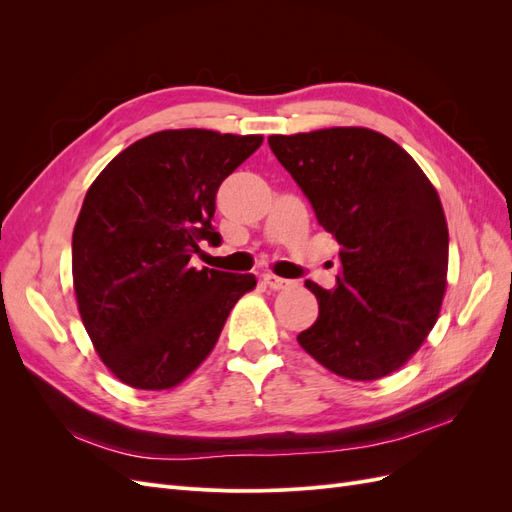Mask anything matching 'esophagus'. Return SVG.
Returning a JSON list of instances; mask_svg holds the SVG:
<instances>
[{"label":"esophagus","instance_id":"esophagus-1","mask_svg":"<svg viewBox=\"0 0 512 512\" xmlns=\"http://www.w3.org/2000/svg\"><path fill=\"white\" fill-rule=\"evenodd\" d=\"M262 282H265L271 290H284V288L292 286L290 280H284V277H277V275H271V273L262 277Z\"/></svg>","mask_w":512,"mask_h":512}]
</instances>
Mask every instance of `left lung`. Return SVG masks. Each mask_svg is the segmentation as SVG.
I'll list each match as a JSON object with an SVG mask.
<instances>
[{"instance_id":"8db88e82","label":"left lung","mask_w":512,"mask_h":512,"mask_svg":"<svg viewBox=\"0 0 512 512\" xmlns=\"http://www.w3.org/2000/svg\"><path fill=\"white\" fill-rule=\"evenodd\" d=\"M269 147L342 247L333 290L305 282L318 318L297 342L342 378L389 376L421 348L442 305L448 228L436 188L367 128L273 134Z\"/></svg>"}]
</instances>
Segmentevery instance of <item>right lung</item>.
<instances>
[{"label": "right lung", "instance_id": "right-lung-1", "mask_svg": "<svg viewBox=\"0 0 512 512\" xmlns=\"http://www.w3.org/2000/svg\"><path fill=\"white\" fill-rule=\"evenodd\" d=\"M262 136L164 130L141 138L91 183L72 232V277L102 363L134 389H173L203 363L252 273L192 267L220 245L222 181Z\"/></svg>", "mask_w": 512, "mask_h": 512}]
</instances>
